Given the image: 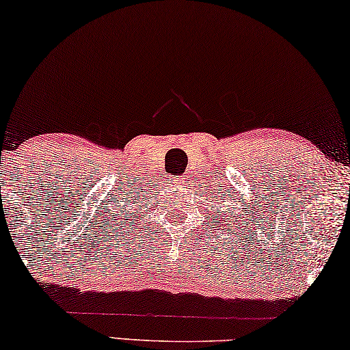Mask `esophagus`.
Instances as JSON below:
<instances>
[{"label":"esophagus","mask_w":350,"mask_h":350,"mask_svg":"<svg viewBox=\"0 0 350 350\" xmlns=\"http://www.w3.org/2000/svg\"><path fill=\"white\" fill-rule=\"evenodd\" d=\"M183 181H185V178H172V183H174V185H181Z\"/></svg>","instance_id":"1"}]
</instances>
